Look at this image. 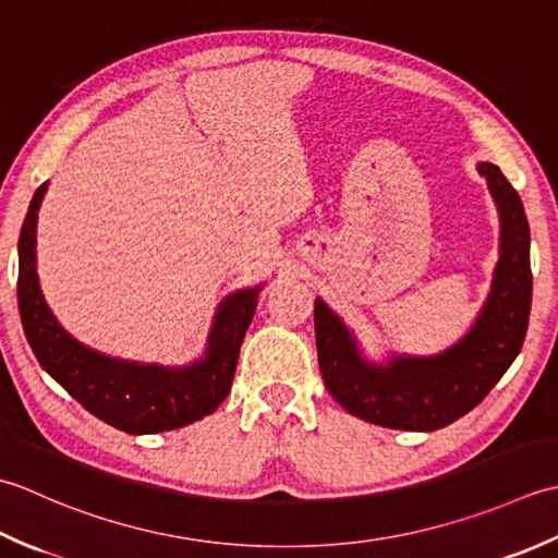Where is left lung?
Listing matches in <instances>:
<instances>
[{"label": "left lung", "instance_id": "left-lung-1", "mask_svg": "<svg viewBox=\"0 0 558 558\" xmlns=\"http://www.w3.org/2000/svg\"><path fill=\"white\" fill-rule=\"evenodd\" d=\"M498 211V263L470 329L438 354L385 351L375 361L354 327L317 295L315 344L329 395L363 422L402 430H436L458 422L504 378L525 342L532 271L530 226L518 192L498 166L480 161Z\"/></svg>", "mask_w": 558, "mask_h": 558}]
</instances>
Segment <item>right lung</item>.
<instances>
[{"label": "right lung", "mask_w": 558, "mask_h": 558, "mask_svg": "<svg viewBox=\"0 0 558 558\" xmlns=\"http://www.w3.org/2000/svg\"><path fill=\"white\" fill-rule=\"evenodd\" d=\"M48 183L31 199L19 235V313L43 371L100 422L124 434H161L211 414L231 390L245 329L265 281L235 289L216 305L207 344L185 366L118 359L72 337L45 301L38 279V211Z\"/></svg>", "instance_id": "add662e5"}]
</instances>
